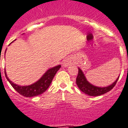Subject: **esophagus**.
<instances>
[{
  "label": "esophagus",
  "instance_id": "34e87169",
  "mask_svg": "<svg viewBox=\"0 0 128 128\" xmlns=\"http://www.w3.org/2000/svg\"><path fill=\"white\" fill-rule=\"evenodd\" d=\"M72 63V61L69 59V58H66L65 60H63V65L64 66H68L69 65H70Z\"/></svg>",
  "mask_w": 128,
  "mask_h": 128
}]
</instances>
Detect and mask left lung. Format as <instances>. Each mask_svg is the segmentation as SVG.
<instances>
[{
	"instance_id": "1",
	"label": "left lung",
	"mask_w": 128,
	"mask_h": 128,
	"mask_svg": "<svg viewBox=\"0 0 128 128\" xmlns=\"http://www.w3.org/2000/svg\"><path fill=\"white\" fill-rule=\"evenodd\" d=\"M118 78L116 80V81L114 82L113 84L108 86L107 87H97V86H95L91 84L90 83L88 82L86 77L84 76V73L82 72V70L80 68H78V76L76 77V83L78 87L79 88V89L86 94H88V96H99L111 90L115 86Z\"/></svg>"
}]
</instances>
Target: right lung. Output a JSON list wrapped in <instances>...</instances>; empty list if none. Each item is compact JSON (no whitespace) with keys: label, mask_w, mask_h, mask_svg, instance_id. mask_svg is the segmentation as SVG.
I'll list each match as a JSON object with an SVG mask.
<instances>
[{"label":"right lung","mask_w":128,"mask_h":128,"mask_svg":"<svg viewBox=\"0 0 128 128\" xmlns=\"http://www.w3.org/2000/svg\"><path fill=\"white\" fill-rule=\"evenodd\" d=\"M61 66H62L61 65H58L50 68L44 74L39 80L32 84V85L26 86H18L13 83L11 80H10V79L6 75V72H4V73L7 80L9 81L10 84L12 86V87L20 94L26 98H30V97H34V96L42 94L48 88L55 74H56Z\"/></svg>","instance_id":"add662e5"}]
</instances>
